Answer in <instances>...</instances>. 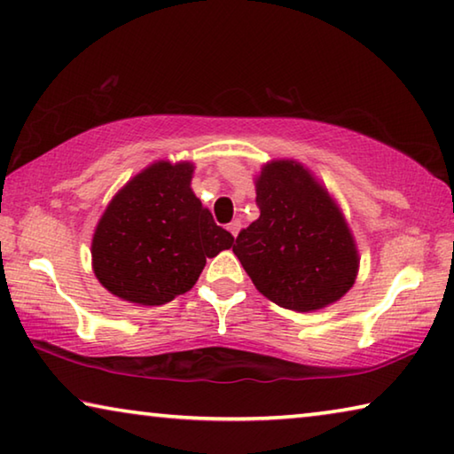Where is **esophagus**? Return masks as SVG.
I'll return each mask as SVG.
<instances>
[{"instance_id":"34e87169","label":"esophagus","mask_w":454,"mask_h":454,"mask_svg":"<svg viewBox=\"0 0 454 454\" xmlns=\"http://www.w3.org/2000/svg\"><path fill=\"white\" fill-rule=\"evenodd\" d=\"M240 220H232V222H230V224H228V230H230V234H232L234 236V239H236V234H239L240 232Z\"/></svg>"}]
</instances>
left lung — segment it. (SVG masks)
<instances>
[{
	"instance_id": "left-lung-1",
	"label": "left lung",
	"mask_w": 454,
	"mask_h": 454,
	"mask_svg": "<svg viewBox=\"0 0 454 454\" xmlns=\"http://www.w3.org/2000/svg\"><path fill=\"white\" fill-rule=\"evenodd\" d=\"M258 220L236 236L234 254L266 299L315 311L341 299L357 250L341 212L303 165L266 163L256 179Z\"/></svg>"
}]
</instances>
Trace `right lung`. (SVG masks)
I'll return each mask as SVG.
<instances>
[{
	"label": "right lung",
	"instance_id": "add662e5",
	"mask_svg": "<svg viewBox=\"0 0 454 454\" xmlns=\"http://www.w3.org/2000/svg\"><path fill=\"white\" fill-rule=\"evenodd\" d=\"M192 163L157 161L106 207L92 239V269L106 291L139 305L169 303L232 247L190 188Z\"/></svg>",
	"mask_w": 454,
	"mask_h": 454
}]
</instances>
